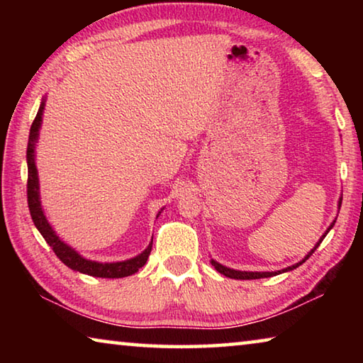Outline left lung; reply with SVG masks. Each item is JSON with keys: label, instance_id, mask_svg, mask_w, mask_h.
I'll list each match as a JSON object with an SVG mask.
<instances>
[{"label": "left lung", "instance_id": "1", "mask_svg": "<svg viewBox=\"0 0 363 363\" xmlns=\"http://www.w3.org/2000/svg\"><path fill=\"white\" fill-rule=\"evenodd\" d=\"M341 201H342V196L340 199V201H337V210H340V208H341ZM335 223H336V219L333 220V223H331V224L328 225V229L325 230V233H323V235L320 237V240H318V242L315 243V247L312 248V250L309 251V253H307V255L304 256V259H301L299 262L293 264V266L286 267V269H284V270H277V272H247V270H235V269L225 267V266H223V264H219L218 261H214V259H211V264H213L214 269H216L219 274H223V275H225V277H229V279H235V280H256V279H267V277H274V275H279V274H281V272H288V270L296 269V267H299V266H301V264L306 262V259H309L311 255L314 253V251L318 248V245L322 243V240L325 238V235H327V233H328L331 229H333Z\"/></svg>", "mask_w": 363, "mask_h": 363}]
</instances>
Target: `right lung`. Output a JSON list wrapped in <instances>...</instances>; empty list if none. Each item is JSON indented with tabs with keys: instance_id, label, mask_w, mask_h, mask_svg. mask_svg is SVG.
Instances as JSON below:
<instances>
[{
	"instance_id": "obj_1",
	"label": "right lung",
	"mask_w": 363,
	"mask_h": 363,
	"mask_svg": "<svg viewBox=\"0 0 363 363\" xmlns=\"http://www.w3.org/2000/svg\"><path fill=\"white\" fill-rule=\"evenodd\" d=\"M46 106V97H43L40 104L38 113H36L35 120L32 123V128H30V136H28V145H27V168H28V182H27V199H28V208L30 214H32L33 224L36 229L45 238L46 243L52 248L54 253L62 261L67 267L72 270H77V272H82L86 275H93V277H101V279H121L128 277V275L136 274L138 270L144 266L149 259V255L152 251V242L149 243L143 253L131 257V259L126 261H118V262H97L86 259L78 251L73 250L70 245H67L64 240H60V237L52 229V225L48 223L45 216V210L41 206L40 200V179H38V169H36L35 163V149L36 143H38L40 136V128L43 121V112H45ZM164 208L158 211L157 218L162 214Z\"/></svg>"
}]
</instances>
